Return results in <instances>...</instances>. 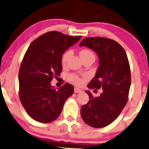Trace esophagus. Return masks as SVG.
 I'll list each match as a JSON object with an SVG mask.
<instances>
[{
  "mask_svg": "<svg viewBox=\"0 0 149 149\" xmlns=\"http://www.w3.org/2000/svg\"><path fill=\"white\" fill-rule=\"evenodd\" d=\"M74 92H76V93H78V92H81L82 90L78 88H74Z\"/></svg>",
  "mask_w": 149,
  "mask_h": 149,
  "instance_id": "esophagus-1",
  "label": "esophagus"
}]
</instances>
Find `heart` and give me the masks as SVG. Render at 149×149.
Returning <instances> with one entry per match:
<instances>
[{
    "label": "heart",
    "instance_id": "heart-1",
    "mask_svg": "<svg viewBox=\"0 0 149 149\" xmlns=\"http://www.w3.org/2000/svg\"><path fill=\"white\" fill-rule=\"evenodd\" d=\"M80 56H81V57H84V56H86V55H94L91 51L88 50V49H83V50L80 51ZM71 55V50L67 51V52H66L64 54H63L62 57H61V63H62L63 65L65 64L66 62H67L68 59H69V58L70 57V56ZM69 78L73 83H75V84L76 85H81L83 82V80H82L81 78H79L78 76H76V75H71V76H69Z\"/></svg>",
    "mask_w": 149,
    "mask_h": 149
}]
</instances>
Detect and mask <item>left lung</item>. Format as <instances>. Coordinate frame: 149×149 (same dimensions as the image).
Returning <instances> with one entry per match:
<instances>
[{
  "mask_svg": "<svg viewBox=\"0 0 149 149\" xmlns=\"http://www.w3.org/2000/svg\"><path fill=\"white\" fill-rule=\"evenodd\" d=\"M79 46L92 49L99 58V67L88 88L103 90L96 97L85 91L90 100L81 107V117L92 127H106L118 117L127 104L131 85L127 56L122 46L107 38H86Z\"/></svg>",
  "mask_w": 149,
  "mask_h": 149,
  "instance_id": "8db88e82",
  "label": "left lung"
}]
</instances>
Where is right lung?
<instances>
[{"label": "right lung", "instance_id": "1", "mask_svg": "<svg viewBox=\"0 0 149 149\" xmlns=\"http://www.w3.org/2000/svg\"><path fill=\"white\" fill-rule=\"evenodd\" d=\"M81 37L49 31L27 49L19 71V98L27 113L38 122L47 123L57 119L64 102L73 94L72 85L66 83L57 90L50 82L62 71V54Z\"/></svg>", "mask_w": 149, "mask_h": 149}]
</instances>
